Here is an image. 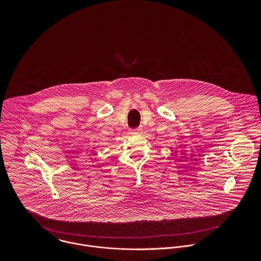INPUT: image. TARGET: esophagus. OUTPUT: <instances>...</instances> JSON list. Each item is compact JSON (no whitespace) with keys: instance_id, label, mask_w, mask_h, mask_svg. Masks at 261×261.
I'll use <instances>...</instances> for the list:
<instances>
[{"instance_id":"1","label":"esophagus","mask_w":261,"mask_h":261,"mask_svg":"<svg viewBox=\"0 0 261 261\" xmlns=\"http://www.w3.org/2000/svg\"><path fill=\"white\" fill-rule=\"evenodd\" d=\"M141 130H142V128H136V129H134L133 132H132V134H134V135H138V134H141Z\"/></svg>"}]
</instances>
